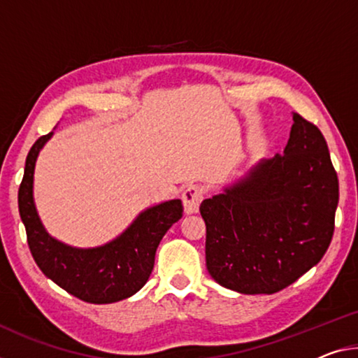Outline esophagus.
I'll return each mask as SVG.
<instances>
[{"label": "esophagus", "instance_id": "1", "mask_svg": "<svg viewBox=\"0 0 358 358\" xmlns=\"http://www.w3.org/2000/svg\"><path fill=\"white\" fill-rule=\"evenodd\" d=\"M205 196V189L201 185L192 184L187 187L182 192V201H184V210L187 214H194L198 211V206Z\"/></svg>", "mask_w": 358, "mask_h": 358}]
</instances>
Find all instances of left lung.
Returning <instances> with one entry per match:
<instances>
[{
  "label": "left lung",
  "instance_id": "1",
  "mask_svg": "<svg viewBox=\"0 0 358 358\" xmlns=\"http://www.w3.org/2000/svg\"><path fill=\"white\" fill-rule=\"evenodd\" d=\"M283 155L201 201L206 267L224 288L273 294L320 262L334 232L338 174L320 129L299 113Z\"/></svg>",
  "mask_w": 358,
  "mask_h": 358
}]
</instances>
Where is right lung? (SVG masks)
<instances>
[{"label": "right lung", "instance_id": "add662e5", "mask_svg": "<svg viewBox=\"0 0 358 358\" xmlns=\"http://www.w3.org/2000/svg\"><path fill=\"white\" fill-rule=\"evenodd\" d=\"M52 133L30 148L19 187V213L31 256L54 283L91 304H110L136 294L147 283L164 234L182 217V201L147 208L117 238L97 248H73L52 238L43 227L33 201V173L38 153Z\"/></svg>", "mask_w": 358, "mask_h": 358}]
</instances>
